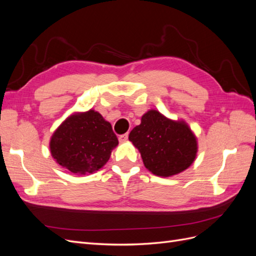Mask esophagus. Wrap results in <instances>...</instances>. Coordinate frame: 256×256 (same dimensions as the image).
<instances>
[{
  "label": "esophagus",
  "mask_w": 256,
  "mask_h": 256,
  "mask_svg": "<svg viewBox=\"0 0 256 256\" xmlns=\"http://www.w3.org/2000/svg\"><path fill=\"white\" fill-rule=\"evenodd\" d=\"M118 140H120V142H126L127 140H128V134H122V136H120V138H118Z\"/></svg>",
  "instance_id": "esophagus-1"
}]
</instances>
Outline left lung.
<instances>
[{
    "instance_id": "8db88e82",
    "label": "left lung",
    "mask_w": 256,
    "mask_h": 256,
    "mask_svg": "<svg viewBox=\"0 0 256 256\" xmlns=\"http://www.w3.org/2000/svg\"><path fill=\"white\" fill-rule=\"evenodd\" d=\"M129 140L140 150L145 168L162 177L184 171L198 152L196 138L187 124L168 120L156 110L142 116Z\"/></svg>"
}]
</instances>
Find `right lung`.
<instances>
[{
  "instance_id": "right-lung-1",
  "label": "right lung",
  "mask_w": 256,
  "mask_h": 256,
  "mask_svg": "<svg viewBox=\"0 0 256 256\" xmlns=\"http://www.w3.org/2000/svg\"><path fill=\"white\" fill-rule=\"evenodd\" d=\"M118 144L111 124L90 110L69 116L62 124L51 138L50 150L60 166L85 175L102 168Z\"/></svg>"
}]
</instances>
